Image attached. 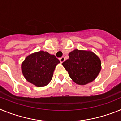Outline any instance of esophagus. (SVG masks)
<instances>
[{
  "instance_id": "1",
  "label": "esophagus",
  "mask_w": 121,
  "mask_h": 121,
  "mask_svg": "<svg viewBox=\"0 0 121 121\" xmlns=\"http://www.w3.org/2000/svg\"><path fill=\"white\" fill-rule=\"evenodd\" d=\"M59 60H60V63H63L64 61H65V57H60V58L59 59Z\"/></svg>"
}]
</instances>
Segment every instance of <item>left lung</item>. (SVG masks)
<instances>
[{"label":"left lung","instance_id":"8db88e82","mask_svg":"<svg viewBox=\"0 0 121 121\" xmlns=\"http://www.w3.org/2000/svg\"><path fill=\"white\" fill-rule=\"evenodd\" d=\"M69 59L62 63L71 79L79 85H85L96 79L101 70V62L92 51L74 50Z\"/></svg>","mask_w":121,"mask_h":121}]
</instances>
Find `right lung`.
<instances>
[{"mask_svg":"<svg viewBox=\"0 0 121 121\" xmlns=\"http://www.w3.org/2000/svg\"><path fill=\"white\" fill-rule=\"evenodd\" d=\"M59 60L47 51H40L30 54L22 62V71L28 82L37 87L45 86L52 79Z\"/></svg>","mask_w":121,"mask_h":121,"instance_id":"1","label":"right lung"}]
</instances>
